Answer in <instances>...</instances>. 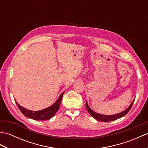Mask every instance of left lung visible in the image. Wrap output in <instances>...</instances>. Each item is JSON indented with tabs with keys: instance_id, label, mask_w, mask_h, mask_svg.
I'll return each instance as SVG.
<instances>
[{
	"instance_id": "1",
	"label": "left lung",
	"mask_w": 148,
	"mask_h": 148,
	"mask_svg": "<svg viewBox=\"0 0 148 148\" xmlns=\"http://www.w3.org/2000/svg\"><path fill=\"white\" fill-rule=\"evenodd\" d=\"M134 100H133L132 102L131 103V104L127 109L124 110L123 111L118 113V114H113V115H103V114H99V113L95 112V111H93L92 109H91V108L88 106V105L87 102H86V109L88 110V112H89V114L92 116L93 118L97 119V120L103 121V122H108V121H112L116 120V119H118L119 118L123 117V116L126 115L127 113L129 112L130 110L131 109L133 103L134 102Z\"/></svg>"
}]
</instances>
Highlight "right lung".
I'll return each instance as SVG.
<instances>
[{"label":"right lung","instance_id":"right-lung-1","mask_svg":"<svg viewBox=\"0 0 148 148\" xmlns=\"http://www.w3.org/2000/svg\"><path fill=\"white\" fill-rule=\"evenodd\" d=\"M64 92H63L61 95H60L57 100H56L52 106L49 107L48 108L40 110V111H30V110H28L25 108H23V107L21 106L20 105H19L16 100L15 102L16 103L20 111L22 112V114L27 116V117L34 119V120H48V119L51 118L53 116L56 114V112L58 111V110L60 108V103Z\"/></svg>","mask_w":148,"mask_h":148}]
</instances>
